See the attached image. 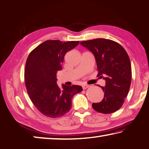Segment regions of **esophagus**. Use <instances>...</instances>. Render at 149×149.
I'll list each match as a JSON object with an SVG mask.
<instances>
[{"instance_id": "34e87169", "label": "esophagus", "mask_w": 149, "mask_h": 149, "mask_svg": "<svg viewBox=\"0 0 149 149\" xmlns=\"http://www.w3.org/2000/svg\"><path fill=\"white\" fill-rule=\"evenodd\" d=\"M89 86H89L88 85H86V84H83V85H82V87H83V90H85V89H86L88 87H89Z\"/></svg>"}]
</instances>
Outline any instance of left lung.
I'll return each instance as SVG.
<instances>
[{
	"label": "left lung",
	"mask_w": 149,
	"mask_h": 149,
	"mask_svg": "<svg viewBox=\"0 0 149 149\" xmlns=\"http://www.w3.org/2000/svg\"><path fill=\"white\" fill-rule=\"evenodd\" d=\"M95 57L98 75L105 80L102 102L93 103V109L109 114L117 111L123 105L128 94L132 80L130 60L126 50L113 40L97 38L81 42Z\"/></svg>",
	"instance_id": "1"
}]
</instances>
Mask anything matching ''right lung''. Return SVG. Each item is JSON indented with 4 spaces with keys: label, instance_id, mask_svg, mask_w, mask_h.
<instances>
[{
    "label": "right lung",
    "instance_id": "obj_1",
    "mask_svg": "<svg viewBox=\"0 0 149 149\" xmlns=\"http://www.w3.org/2000/svg\"><path fill=\"white\" fill-rule=\"evenodd\" d=\"M79 44V41L47 40L34 49L28 56L25 68V83L29 98L45 116L58 118L72 107V100L83 88L79 85L56 84V74L62 70L66 53Z\"/></svg>",
    "mask_w": 149,
    "mask_h": 149
}]
</instances>
